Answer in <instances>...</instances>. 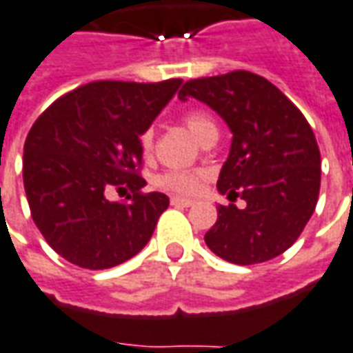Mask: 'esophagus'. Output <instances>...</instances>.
Masks as SVG:
<instances>
[{
    "instance_id": "1",
    "label": "esophagus",
    "mask_w": 353,
    "mask_h": 353,
    "mask_svg": "<svg viewBox=\"0 0 353 353\" xmlns=\"http://www.w3.org/2000/svg\"><path fill=\"white\" fill-rule=\"evenodd\" d=\"M194 200H186V198H179V196H172L171 205H179V208H190Z\"/></svg>"
}]
</instances>
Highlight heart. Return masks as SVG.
Listing matches in <instances>:
<instances>
[{
    "label": "heart",
    "mask_w": 353,
    "mask_h": 353,
    "mask_svg": "<svg viewBox=\"0 0 353 353\" xmlns=\"http://www.w3.org/2000/svg\"><path fill=\"white\" fill-rule=\"evenodd\" d=\"M182 123L201 142L208 136L217 132L215 119L209 115L208 111H203V109H188L182 115ZM153 142H155L153 128H145L144 132L140 134V148H142V153H144L145 157L152 155ZM201 181H203V172L201 171H165L153 179V184L159 190L171 192V194L194 196V194H198V190H200Z\"/></svg>",
    "instance_id": "obj_1"
}]
</instances>
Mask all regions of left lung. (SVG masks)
<instances>
[{
  "mask_svg": "<svg viewBox=\"0 0 353 353\" xmlns=\"http://www.w3.org/2000/svg\"><path fill=\"white\" fill-rule=\"evenodd\" d=\"M208 103L232 130L217 188L246 208L219 205L205 244L228 263L254 265L286 252L315 211L321 153L302 111L250 70L188 80L179 98Z\"/></svg>",
  "mask_w": 353,
  "mask_h": 353,
  "instance_id": "1",
  "label": "left lung"
}]
</instances>
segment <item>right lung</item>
I'll return each mask as SVG.
<instances>
[{"instance_id":"1","label":"right lung","mask_w":353,"mask_h":353,"mask_svg":"<svg viewBox=\"0 0 353 353\" xmlns=\"http://www.w3.org/2000/svg\"><path fill=\"white\" fill-rule=\"evenodd\" d=\"M181 84L96 80L36 119L24 142V192L46 242L72 265L109 269L150 242L169 198L142 192L140 134ZM109 190L130 191L129 201L109 202Z\"/></svg>"}]
</instances>
